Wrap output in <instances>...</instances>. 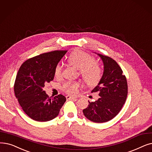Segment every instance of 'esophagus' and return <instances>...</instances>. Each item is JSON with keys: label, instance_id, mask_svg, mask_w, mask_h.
Masks as SVG:
<instances>
[{"label": "esophagus", "instance_id": "1", "mask_svg": "<svg viewBox=\"0 0 152 152\" xmlns=\"http://www.w3.org/2000/svg\"><path fill=\"white\" fill-rule=\"evenodd\" d=\"M66 97L67 99H76L77 97H74V96H71L70 95H67L66 96Z\"/></svg>", "mask_w": 152, "mask_h": 152}]
</instances>
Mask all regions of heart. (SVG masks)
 Wrapping results in <instances>:
<instances>
[{"instance_id":"1","label":"heart","mask_w":152,"mask_h":152,"mask_svg":"<svg viewBox=\"0 0 152 152\" xmlns=\"http://www.w3.org/2000/svg\"><path fill=\"white\" fill-rule=\"evenodd\" d=\"M67 60L72 67L79 69L81 77L87 85L96 86L100 83L102 77V70L94 56L82 51H76L68 56ZM62 70L60 64L55 66L54 75L56 78L61 77ZM80 88V83L72 81H66L61 86L62 90L69 94H77Z\"/></svg>"}]
</instances>
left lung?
<instances>
[{
    "label": "left lung",
    "mask_w": 152,
    "mask_h": 152,
    "mask_svg": "<svg viewBox=\"0 0 152 152\" xmlns=\"http://www.w3.org/2000/svg\"><path fill=\"white\" fill-rule=\"evenodd\" d=\"M104 63V73L100 83L91 92H98L100 97L89 101L83 114L88 119L103 123L113 119L122 108L126 101L128 86L127 79L120 66L109 56L98 54Z\"/></svg>",
    "instance_id": "obj_1"
}]
</instances>
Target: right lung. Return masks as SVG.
Wrapping results in <instances>:
<instances>
[{"label":"right lung","mask_w":152,"mask_h":152,"mask_svg":"<svg viewBox=\"0 0 152 152\" xmlns=\"http://www.w3.org/2000/svg\"><path fill=\"white\" fill-rule=\"evenodd\" d=\"M67 50H55L28 59L20 67L14 83V92L25 113L33 120L47 122L58 116L66 101L59 94L49 97L43 88L54 79L55 66Z\"/></svg>","instance_id":"1"}]
</instances>
